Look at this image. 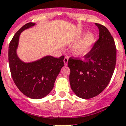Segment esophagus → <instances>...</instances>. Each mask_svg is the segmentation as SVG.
<instances>
[{"instance_id": "obj_1", "label": "esophagus", "mask_w": 126, "mask_h": 126, "mask_svg": "<svg viewBox=\"0 0 126 126\" xmlns=\"http://www.w3.org/2000/svg\"><path fill=\"white\" fill-rule=\"evenodd\" d=\"M68 60H69V58L67 57H64V65H67V62H68Z\"/></svg>"}]
</instances>
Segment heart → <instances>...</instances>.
I'll use <instances>...</instances> for the list:
<instances>
[{
  "label": "heart",
  "instance_id": "obj_1",
  "mask_svg": "<svg viewBox=\"0 0 126 126\" xmlns=\"http://www.w3.org/2000/svg\"><path fill=\"white\" fill-rule=\"evenodd\" d=\"M95 40V36L92 33H88L79 43L73 48V53L76 57H83L90 50V48Z\"/></svg>",
  "mask_w": 126,
  "mask_h": 126
}]
</instances>
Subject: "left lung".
Returning <instances> with one entry per match:
<instances>
[{
	"mask_svg": "<svg viewBox=\"0 0 126 126\" xmlns=\"http://www.w3.org/2000/svg\"><path fill=\"white\" fill-rule=\"evenodd\" d=\"M99 38L92 50L80 60L69 58L71 87L78 97L89 99L98 95L107 86L116 64L115 42L108 29L95 23Z\"/></svg>",
	"mask_w": 126,
	"mask_h": 126,
	"instance_id": "left-lung-1",
	"label": "left lung"
}]
</instances>
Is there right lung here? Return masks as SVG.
Masks as SVG:
<instances>
[{
  "label": "right lung",
  "instance_id": "1",
  "mask_svg": "<svg viewBox=\"0 0 126 126\" xmlns=\"http://www.w3.org/2000/svg\"><path fill=\"white\" fill-rule=\"evenodd\" d=\"M35 25L24 24L14 34L9 46V64L11 76L19 90L28 97L40 99L53 89L61 68L64 66V56L55 58L47 55L32 62H24L18 57L17 48L22 32Z\"/></svg>",
  "mask_w": 126,
  "mask_h": 126
}]
</instances>
